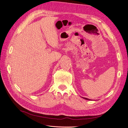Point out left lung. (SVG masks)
I'll return each mask as SVG.
<instances>
[{"mask_svg":"<svg viewBox=\"0 0 128 128\" xmlns=\"http://www.w3.org/2000/svg\"><path fill=\"white\" fill-rule=\"evenodd\" d=\"M83 98H84V99H85V100H90V99H88V98H85V97H83Z\"/></svg>","mask_w":128,"mask_h":128,"instance_id":"left-lung-1","label":"left lung"}]
</instances>
